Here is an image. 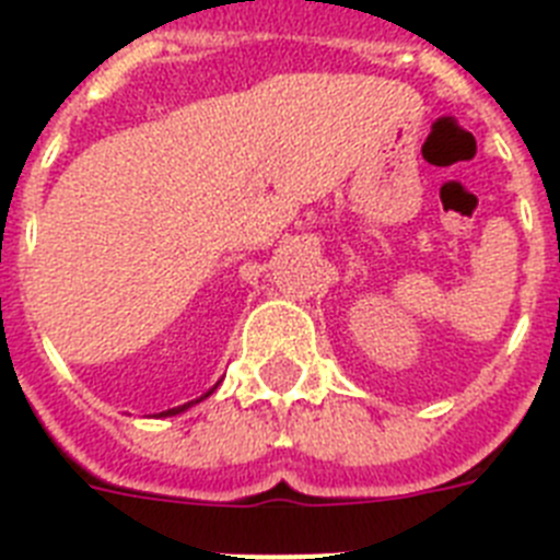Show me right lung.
Wrapping results in <instances>:
<instances>
[{
  "mask_svg": "<svg viewBox=\"0 0 560 560\" xmlns=\"http://www.w3.org/2000/svg\"><path fill=\"white\" fill-rule=\"evenodd\" d=\"M215 387H219V384H215ZM215 387H212V389H215ZM212 389H210V393H207V395H212ZM207 395H201V398H207ZM201 398H199V400H201ZM199 400H192V404H199ZM187 407H190V404H185V407H176V409H167V412H160V415H179V412H185Z\"/></svg>",
  "mask_w": 560,
  "mask_h": 560,
  "instance_id": "right-lung-1",
  "label": "right lung"
}]
</instances>
